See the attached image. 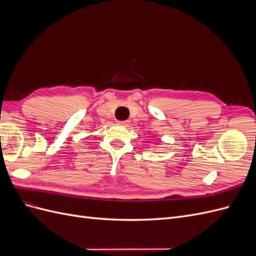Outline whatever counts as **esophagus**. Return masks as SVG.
Here are the masks:
<instances>
[{
  "label": "esophagus",
  "instance_id": "obj_1",
  "mask_svg": "<svg viewBox=\"0 0 256 256\" xmlns=\"http://www.w3.org/2000/svg\"><path fill=\"white\" fill-rule=\"evenodd\" d=\"M120 125L122 127H128L130 125V122L129 120H122V122H120Z\"/></svg>",
  "mask_w": 256,
  "mask_h": 256
}]
</instances>
